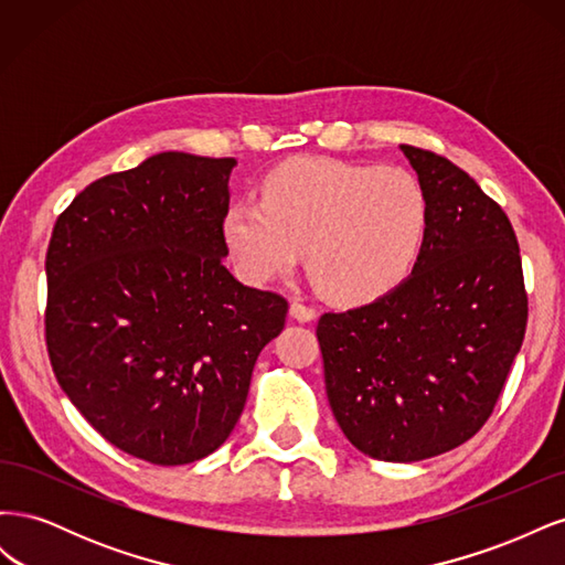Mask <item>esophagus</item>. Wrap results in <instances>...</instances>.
Segmentation results:
<instances>
[{"mask_svg":"<svg viewBox=\"0 0 565 565\" xmlns=\"http://www.w3.org/2000/svg\"><path fill=\"white\" fill-rule=\"evenodd\" d=\"M289 313H292V318H297V320H301V322H311V320L318 316V311L313 309V306L303 303V301H299V299H295L292 303H289Z\"/></svg>","mask_w":565,"mask_h":565,"instance_id":"34e87169","label":"esophagus"}]
</instances>
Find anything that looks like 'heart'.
Segmentation results:
<instances>
[{
  "label": "heart",
  "mask_w": 565,
  "mask_h": 565,
  "mask_svg": "<svg viewBox=\"0 0 565 565\" xmlns=\"http://www.w3.org/2000/svg\"><path fill=\"white\" fill-rule=\"evenodd\" d=\"M429 233V195L405 167L301 160L270 172L262 198H241L226 241L252 282L285 276L306 247L324 295L367 301L396 287Z\"/></svg>",
  "instance_id": "heart-1"
}]
</instances>
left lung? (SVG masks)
Segmentation results:
<instances>
[{"label":"left lung","mask_w":565,"mask_h":565,"mask_svg":"<svg viewBox=\"0 0 565 565\" xmlns=\"http://www.w3.org/2000/svg\"><path fill=\"white\" fill-rule=\"evenodd\" d=\"M401 148L429 195L413 276L358 309L322 313L316 328L334 419L382 461L429 459L481 431L527 324L504 210L448 158Z\"/></svg>","instance_id":"8db88e82"}]
</instances>
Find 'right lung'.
<instances>
[{
    "label": "right lung",
    "instance_id": "right-lung-1",
    "mask_svg": "<svg viewBox=\"0 0 565 565\" xmlns=\"http://www.w3.org/2000/svg\"><path fill=\"white\" fill-rule=\"evenodd\" d=\"M233 167L160 152L89 183L49 241L51 367L100 436L150 465H191L231 436L285 328L287 299L224 266Z\"/></svg>",
    "mask_w": 565,
    "mask_h": 565
}]
</instances>
